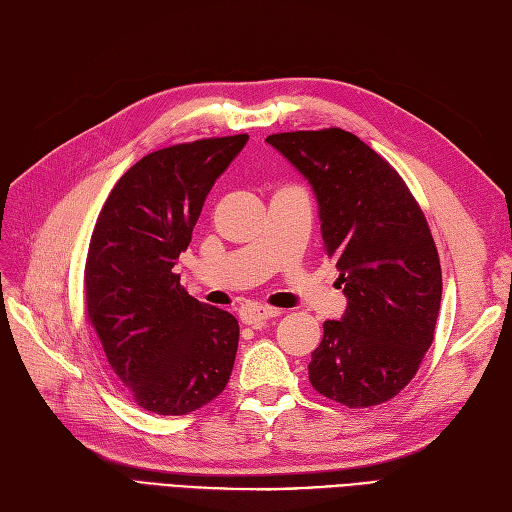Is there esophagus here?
I'll list each match as a JSON object with an SVG mask.
<instances>
[{
	"label": "esophagus",
	"mask_w": 512,
	"mask_h": 512,
	"mask_svg": "<svg viewBox=\"0 0 512 512\" xmlns=\"http://www.w3.org/2000/svg\"><path fill=\"white\" fill-rule=\"evenodd\" d=\"M282 312L280 309H275V307H265V305H245V307H241V312H239V316H241V322H245V324H262V322H267V320H271V318H275V316H280Z\"/></svg>",
	"instance_id": "1"
}]
</instances>
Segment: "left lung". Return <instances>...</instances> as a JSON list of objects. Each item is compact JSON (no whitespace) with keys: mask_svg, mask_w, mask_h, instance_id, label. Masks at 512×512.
Returning a JSON list of instances; mask_svg holds the SVG:
<instances>
[{"mask_svg":"<svg viewBox=\"0 0 512 512\" xmlns=\"http://www.w3.org/2000/svg\"><path fill=\"white\" fill-rule=\"evenodd\" d=\"M318 200L320 232L348 299L309 361L314 389L348 408L378 406L414 378L433 342L442 271L425 215L395 168L331 128L271 134Z\"/></svg>","mask_w":512,"mask_h":512,"instance_id":"1","label":"left lung"}]
</instances>
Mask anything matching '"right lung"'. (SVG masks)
<instances>
[{
    "label": "right lung",
    "instance_id": "right-lung-1",
    "mask_svg": "<svg viewBox=\"0 0 512 512\" xmlns=\"http://www.w3.org/2000/svg\"><path fill=\"white\" fill-rule=\"evenodd\" d=\"M247 134L153 151L108 194L85 265L87 314L108 365L141 408L188 414L228 384L239 322L190 297L173 271L213 183Z\"/></svg>",
    "mask_w": 512,
    "mask_h": 512
}]
</instances>
